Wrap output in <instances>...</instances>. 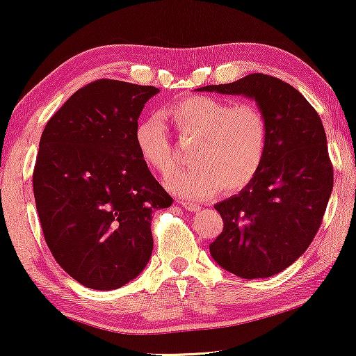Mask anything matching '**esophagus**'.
<instances>
[{
	"instance_id": "obj_1",
	"label": "esophagus",
	"mask_w": 356,
	"mask_h": 356,
	"mask_svg": "<svg viewBox=\"0 0 356 356\" xmlns=\"http://www.w3.org/2000/svg\"><path fill=\"white\" fill-rule=\"evenodd\" d=\"M181 205H183V208H184V209H188V211H192V213H195V211H199V209H200V205H197V203H189V202H181Z\"/></svg>"
}]
</instances>
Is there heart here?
I'll use <instances>...</instances> for the list:
<instances>
[{
	"instance_id": "heart-1",
	"label": "heart",
	"mask_w": 356,
	"mask_h": 356,
	"mask_svg": "<svg viewBox=\"0 0 356 356\" xmlns=\"http://www.w3.org/2000/svg\"><path fill=\"white\" fill-rule=\"evenodd\" d=\"M179 138H195L194 167L168 178V188L189 200H205L224 188L240 191L260 170L268 145V121L252 102L230 106L211 96H186L165 108ZM142 161L167 177L175 168L170 137L159 118L142 120L134 132Z\"/></svg>"
}]
</instances>
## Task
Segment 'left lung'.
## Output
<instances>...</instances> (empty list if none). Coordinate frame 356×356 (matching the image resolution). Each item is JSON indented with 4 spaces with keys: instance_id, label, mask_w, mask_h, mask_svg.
Listing matches in <instances>:
<instances>
[{
    "instance_id": "8db88e82",
    "label": "left lung",
    "mask_w": 356,
    "mask_h": 356,
    "mask_svg": "<svg viewBox=\"0 0 356 356\" xmlns=\"http://www.w3.org/2000/svg\"><path fill=\"white\" fill-rule=\"evenodd\" d=\"M199 91L246 96L266 116L260 170L240 194L214 205L224 229L209 252L238 277L275 276L309 248L333 191L322 120L298 90L271 75L250 74Z\"/></svg>"
}]
</instances>
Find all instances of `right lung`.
I'll use <instances>...</instances> for the list:
<instances>
[{
    "label": "right lung",
    "instance_id": "right-lung-1",
    "mask_svg": "<svg viewBox=\"0 0 356 356\" xmlns=\"http://www.w3.org/2000/svg\"><path fill=\"white\" fill-rule=\"evenodd\" d=\"M157 92L96 80L63 104L40 137L33 189L45 243L88 289H120L145 270L154 209L173 202L134 140L138 116Z\"/></svg>",
    "mask_w": 356,
    "mask_h": 356
}]
</instances>
